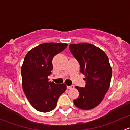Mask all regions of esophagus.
<instances>
[{"mask_svg":"<svg viewBox=\"0 0 130 130\" xmlns=\"http://www.w3.org/2000/svg\"><path fill=\"white\" fill-rule=\"evenodd\" d=\"M67 88L69 89H71L74 88V86H67Z\"/></svg>","mask_w":130,"mask_h":130,"instance_id":"34e87169","label":"esophagus"}]
</instances>
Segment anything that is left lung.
I'll return each mask as SVG.
<instances>
[{"label": "left lung", "mask_w": 130, "mask_h": 130, "mask_svg": "<svg viewBox=\"0 0 130 130\" xmlns=\"http://www.w3.org/2000/svg\"><path fill=\"white\" fill-rule=\"evenodd\" d=\"M69 49L86 80L84 87L75 86L79 96L73 103L81 109H91L100 104L109 87L112 71L108 57L100 48L87 43L71 44Z\"/></svg>", "instance_id": "obj_1"}]
</instances>
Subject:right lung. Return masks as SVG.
Segmentation results:
<instances>
[{
  "instance_id": "1",
  "label": "right lung",
  "mask_w": 130,
  "mask_h": 130,
  "mask_svg": "<svg viewBox=\"0 0 130 130\" xmlns=\"http://www.w3.org/2000/svg\"><path fill=\"white\" fill-rule=\"evenodd\" d=\"M65 43H43L26 54L21 67L23 89L31 106L37 111L47 112L57 106L59 97L65 91V84L49 82L53 70V58L65 49Z\"/></svg>"
}]
</instances>
